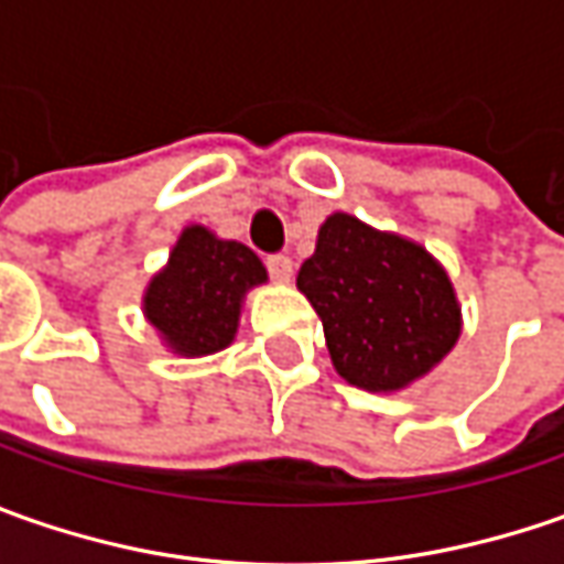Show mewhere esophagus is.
Listing matches in <instances>:
<instances>
[{
	"label": "esophagus",
	"mask_w": 564,
	"mask_h": 564,
	"mask_svg": "<svg viewBox=\"0 0 564 564\" xmlns=\"http://www.w3.org/2000/svg\"><path fill=\"white\" fill-rule=\"evenodd\" d=\"M267 270L275 282H292V272H294V263L292 257H285V253H272L267 257Z\"/></svg>",
	"instance_id": "34e87169"
}]
</instances>
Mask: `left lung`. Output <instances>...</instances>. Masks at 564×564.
<instances>
[{
  "label": "left lung",
  "instance_id": "1",
  "mask_svg": "<svg viewBox=\"0 0 564 564\" xmlns=\"http://www.w3.org/2000/svg\"><path fill=\"white\" fill-rule=\"evenodd\" d=\"M323 319L338 377L367 392H399L426 377L462 336V307L426 248L333 213L297 272Z\"/></svg>",
  "mask_w": 564,
  "mask_h": 564
}]
</instances>
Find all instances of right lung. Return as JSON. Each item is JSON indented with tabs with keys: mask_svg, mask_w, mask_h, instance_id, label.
<instances>
[{
	"mask_svg": "<svg viewBox=\"0 0 564 564\" xmlns=\"http://www.w3.org/2000/svg\"><path fill=\"white\" fill-rule=\"evenodd\" d=\"M263 282L267 267L253 250L187 226L143 292V316L172 355H216L238 333L245 294Z\"/></svg>",
	"mask_w": 564,
	"mask_h": 564,
	"instance_id": "right-lung-1",
	"label": "right lung"
}]
</instances>
